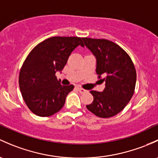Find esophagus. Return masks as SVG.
<instances>
[{
  "label": "esophagus",
  "instance_id": "esophagus-1",
  "mask_svg": "<svg viewBox=\"0 0 158 158\" xmlns=\"http://www.w3.org/2000/svg\"><path fill=\"white\" fill-rule=\"evenodd\" d=\"M78 90H79V92H80V93H85V92H87V90H85V89H82V88H78Z\"/></svg>",
  "mask_w": 158,
  "mask_h": 158
}]
</instances>
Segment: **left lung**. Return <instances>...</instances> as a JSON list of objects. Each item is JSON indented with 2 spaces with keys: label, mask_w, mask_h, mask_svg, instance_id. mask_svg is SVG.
Wrapping results in <instances>:
<instances>
[{
  "label": "left lung",
  "mask_w": 158,
  "mask_h": 158,
  "mask_svg": "<svg viewBox=\"0 0 158 158\" xmlns=\"http://www.w3.org/2000/svg\"><path fill=\"white\" fill-rule=\"evenodd\" d=\"M84 44L96 58V73L104 76L102 92L92 90L94 101L86 107L97 117L109 118L119 114L134 94L136 71L123 49L107 39L82 38Z\"/></svg>",
  "instance_id": "left-lung-1"
}]
</instances>
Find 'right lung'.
I'll return each instance as SVG.
<instances>
[{
  "label": "right lung",
  "mask_w": 158,
  "mask_h": 158,
  "mask_svg": "<svg viewBox=\"0 0 158 158\" xmlns=\"http://www.w3.org/2000/svg\"><path fill=\"white\" fill-rule=\"evenodd\" d=\"M84 47L81 38H49L39 43L26 57L20 69L19 85L25 103L39 117H49L65 104L74 85H62L55 76L61 72L72 51Z\"/></svg>",
  "instance_id": "right-lung-1"
}]
</instances>
